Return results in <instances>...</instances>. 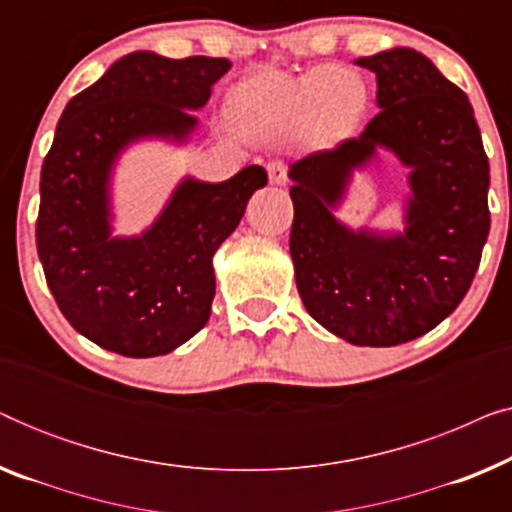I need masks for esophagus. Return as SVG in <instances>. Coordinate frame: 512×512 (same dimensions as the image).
Segmentation results:
<instances>
[{
  "label": "esophagus",
  "instance_id": "esophagus-1",
  "mask_svg": "<svg viewBox=\"0 0 512 512\" xmlns=\"http://www.w3.org/2000/svg\"><path fill=\"white\" fill-rule=\"evenodd\" d=\"M268 177H270V184H277V186H284L286 181H289V165H286V160H270L268 163Z\"/></svg>",
  "mask_w": 512,
  "mask_h": 512
}]
</instances>
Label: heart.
Returning a JSON list of instances; mask_svg holds the SVG:
<instances>
[{
    "label": "heart",
    "mask_w": 512,
    "mask_h": 512,
    "mask_svg": "<svg viewBox=\"0 0 512 512\" xmlns=\"http://www.w3.org/2000/svg\"><path fill=\"white\" fill-rule=\"evenodd\" d=\"M233 107L251 125L307 121L321 135H345L366 109V88L352 72L319 67L303 76L258 74L235 90Z\"/></svg>",
    "instance_id": "b5f03b06"
}]
</instances>
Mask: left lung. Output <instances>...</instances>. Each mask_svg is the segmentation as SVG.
I'll return each instance as SVG.
<instances>
[{
	"instance_id": "8db88e82",
	"label": "left lung",
	"mask_w": 512,
	"mask_h": 512,
	"mask_svg": "<svg viewBox=\"0 0 512 512\" xmlns=\"http://www.w3.org/2000/svg\"><path fill=\"white\" fill-rule=\"evenodd\" d=\"M377 76V111L359 137L291 165V258L305 310L352 345L394 347L457 310L489 235V160L466 93L412 48L359 58ZM387 145L408 164L403 236L354 234L330 209L346 177Z\"/></svg>"
}]
</instances>
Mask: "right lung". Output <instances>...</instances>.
I'll return each instance as SVG.
<instances>
[{
    "label": "right lung",
    "mask_w": 512,
    "mask_h": 512,
    "mask_svg": "<svg viewBox=\"0 0 512 512\" xmlns=\"http://www.w3.org/2000/svg\"><path fill=\"white\" fill-rule=\"evenodd\" d=\"M230 69L226 58L170 60L137 51L114 62L62 111L41 167L37 251L60 312L109 352L160 356L191 340L212 312L214 251L256 188L249 165L221 184L186 179L144 235L109 237V172L137 137L181 139Z\"/></svg>",
    "instance_id": "obj_1"
}]
</instances>
